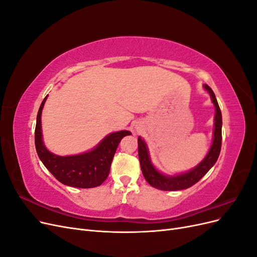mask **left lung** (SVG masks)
<instances>
[{
    "label": "left lung",
    "instance_id": "8db88e82",
    "mask_svg": "<svg viewBox=\"0 0 257 257\" xmlns=\"http://www.w3.org/2000/svg\"><path fill=\"white\" fill-rule=\"evenodd\" d=\"M203 87L211 97L215 108V114L211 147H210L204 160L197 166L188 170V172L174 176L163 174L152 164L149 149H148L146 142L141 136L138 137V157L139 162H141L142 172L147 182L155 189L162 191H179L191 188L211 169L217 161V158H219L222 145V113L212 89L208 84H204Z\"/></svg>",
    "mask_w": 257,
    "mask_h": 257
}]
</instances>
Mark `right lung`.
I'll list each match as a JSON object with an SVG mask.
<instances>
[{
    "instance_id": "1",
    "label": "right lung",
    "mask_w": 257,
    "mask_h": 257,
    "mask_svg": "<svg viewBox=\"0 0 257 257\" xmlns=\"http://www.w3.org/2000/svg\"><path fill=\"white\" fill-rule=\"evenodd\" d=\"M48 95L44 98L37 112L35 127V148L38 158L54 178L68 186L81 189L95 188L109 175L110 165L121 139L131 135L130 131H119L108 134L92 150L80 154L61 157L46 148L42 133V111Z\"/></svg>"
}]
</instances>
